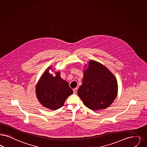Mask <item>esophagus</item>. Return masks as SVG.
Wrapping results in <instances>:
<instances>
[{
    "label": "esophagus",
    "mask_w": 147,
    "mask_h": 147,
    "mask_svg": "<svg viewBox=\"0 0 147 147\" xmlns=\"http://www.w3.org/2000/svg\"><path fill=\"white\" fill-rule=\"evenodd\" d=\"M77 90H78V88H74V89H73V93H74V94H76V92H77Z\"/></svg>",
    "instance_id": "34e87169"
}]
</instances>
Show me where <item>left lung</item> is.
I'll return each mask as SVG.
<instances>
[{
  "mask_svg": "<svg viewBox=\"0 0 147 147\" xmlns=\"http://www.w3.org/2000/svg\"><path fill=\"white\" fill-rule=\"evenodd\" d=\"M117 83L107 67L94 60L89 61L84 71L82 85L78 94L86 107L92 111L105 109L115 99Z\"/></svg>",
  "mask_w": 147,
  "mask_h": 147,
  "instance_id": "obj_1",
  "label": "left lung"
}]
</instances>
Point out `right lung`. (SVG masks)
I'll list each match as a JSON object with an SVG mask.
<instances>
[{
    "mask_svg": "<svg viewBox=\"0 0 147 147\" xmlns=\"http://www.w3.org/2000/svg\"><path fill=\"white\" fill-rule=\"evenodd\" d=\"M47 69L37 83L36 96L41 105L50 110H56L64 105L65 100L73 94V90L67 82L62 79L60 73H55V76Z\"/></svg>",
    "mask_w": 147,
    "mask_h": 147,
    "instance_id": "1",
    "label": "right lung"
}]
</instances>
